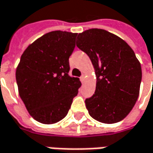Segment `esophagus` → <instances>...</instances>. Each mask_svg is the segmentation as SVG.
<instances>
[{
  "label": "esophagus",
  "mask_w": 153,
  "mask_h": 153,
  "mask_svg": "<svg viewBox=\"0 0 153 153\" xmlns=\"http://www.w3.org/2000/svg\"><path fill=\"white\" fill-rule=\"evenodd\" d=\"M80 80H81V82H84V80H85V75L82 74L81 76H80Z\"/></svg>",
  "instance_id": "obj_1"
}]
</instances>
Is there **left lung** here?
<instances>
[{"label": "left lung", "mask_w": 153, "mask_h": 153, "mask_svg": "<svg viewBox=\"0 0 153 153\" xmlns=\"http://www.w3.org/2000/svg\"><path fill=\"white\" fill-rule=\"evenodd\" d=\"M76 46L88 55L97 84L86 98L89 114L105 124L120 121L136 104L141 82V67L126 41L109 32L92 28L79 33Z\"/></svg>", "instance_id": "1"}]
</instances>
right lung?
Here are the masks:
<instances>
[{
  "label": "right lung",
  "instance_id": "obj_1",
  "mask_svg": "<svg viewBox=\"0 0 153 153\" xmlns=\"http://www.w3.org/2000/svg\"><path fill=\"white\" fill-rule=\"evenodd\" d=\"M77 33L53 31L38 39L22 55L16 71L19 95L37 121L54 124L64 119L82 86L69 75V57Z\"/></svg>",
  "mask_w": 153,
  "mask_h": 153
}]
</instances>
